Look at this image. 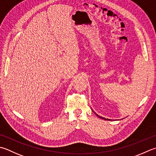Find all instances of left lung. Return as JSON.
Masks as SVG:
<instances>
[{
  "label": "left lung",
  "mask_w": 156,
  "mask_h": 156,
  "mask_svg": "<svg viewBox=\"0 0 156 156\" xmlns=\"http://www.w3.org/2000/svg\"><path fill=\"white\" fill-rule=\"evenodd\" d=\"M94 114H96V115H97V116H98L99 118H101V119H103V120H111L110 119H106V118H103V117H101V116H99V115H97L95 112H94Z\"/></svg>",
  "instance_id": "1"
}]
</instances>
